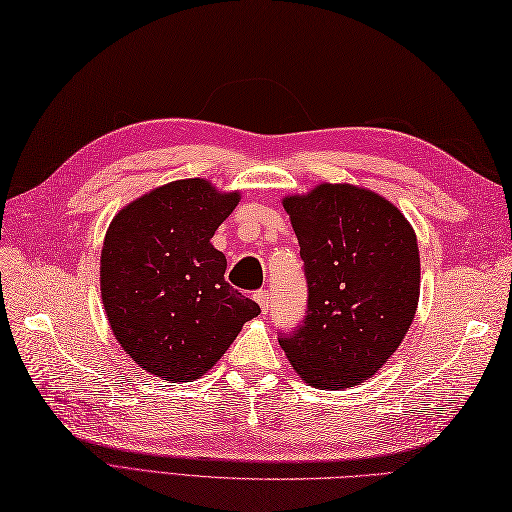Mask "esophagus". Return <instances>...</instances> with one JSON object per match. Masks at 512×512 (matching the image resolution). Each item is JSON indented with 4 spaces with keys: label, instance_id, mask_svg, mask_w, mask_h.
<instances>
[{
    "label": "esophagus",
    "instance_id": "esophagus-1",
    "mask_svg": "<svg viewBox=\"0 0 512 512\" xmlns=\"http://www.w3.org/2000/svg\"><path fill=\"white\" fill-rule=\"evenodd\" d=\"M256 302H258V306H260V310H263V313H267L269 310V306H271V297H269V291H256Z\"/></svg>",
    "mask_w": 512,
    "mask_h": 512
}]
</instances>
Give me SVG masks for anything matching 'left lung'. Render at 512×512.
Segmentation results:
<instances>
[{
	"mask_svg": "<svg viewBox=\"0 0 512 512\" xmlns=\"http://www.w3.org/2000/svg\"><path fill=\"white\" fill-rule=\"evenodd\" d=\"M299 243L308 310L280 345L315 389H350L400 347L421 286L417 234L389 199L356 184L321 182L282 199Z\"/></svg>",
	"mask_w": 512,
	"mask_h": 512,
	"instance_id": "obj_1",
	"label": "left lung"
}]
</instances>
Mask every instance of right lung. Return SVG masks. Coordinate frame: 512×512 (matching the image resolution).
Here are the masks:
<instances>
[{
    "label": "right lung",
    "mask_w": 512,
    "mask_h": 512,
    "mask_svg": "<svg viewBox=\"0 0 512 512\" xmlns=\"http://www.w3.org/2000/svg\"><path fill=\"white\" fill-rule=\"evenodd\" d=\"M206 178L156 186L112 217L99 258L110 330L156 378L191 382L226 354L260 308L223 278L210 239L239 204Z\"/></svg>",
    "instance_id": "1"
}]
</instances>
